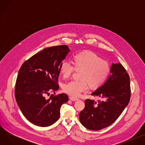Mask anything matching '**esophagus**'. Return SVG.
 <instances>
[{
  "instance_id": "esophagus-1",
  "label": "esophagus",
  "mask_w": 145,
  "mask_h": 145,
  "mask_svg": "<svg viewBox=\"0 0 145 145\" xmlns=\"http://www.w3.org/2000/svg\"><path fill=\"white\" fill-rule=\"evenodd\" d=\"M69 99H70V100H71L73 101H76V100H78V98L74 97H69Z\"/></svg>"
}]
</instances>
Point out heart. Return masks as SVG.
<instances>
[{
    "instance_id": "b5f03b06",
    "label": "heart",
    "mask_w": 145,
    "mask_h": 145,
    "mask_svg": "<svg viewBox=\"0 0 145 145\" xmlns=\"http://www.w3.org/2000/svg\"><path fill=\"white\" fill-rule=\"evenodd\" d=\"M74 66L69 61H63L60 66V71L65 78L71 76L74 71L81 70L80 80H71L63 86L64 91L68 95L78 97L88 90V84L95 87L101 85L106 79L110 72L108 62L91 52H85L74 57Z\"/></svg>"
}]
</instances>
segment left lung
<instances>
[{"mask_svg": "<svg viewBox=\"0 0 145 145\" xmlns=\"http://www.w3.org/2000/svg\"><path fill=\"white\" fill-rule=\"evenodd\" d=\"M130 77L120 63L112 64L110 75L104 84L91 93L105 101L87 99L80 112L81 123L86 128L97 131L113 123L128 105L130 99Z\"/></svg>", "mask_w": 145, "mask_h": 145, "instance_id": "8db88e82", "label": "left lung"}]
</instances>
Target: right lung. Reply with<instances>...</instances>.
Returning a JSON list of instances; mask_svg holds the SVG:
<instances>
[{"instance_id":"1","label":"right lung","mask_w":145,"mask_h":145,"mask_svg":"<svg viewBox=\"0 0 145 145\" xmlns=\"http://www.w3.org/2000/svg\"><path fill=\"white\" fill-rule=\"evenodd\" d=\"M70 51L67 45L46 48L26 61L19 71L16 101L25 118L38 126L53 125L59 118L62 105L68 101L65 93L46 96L59 89L60 66Z\"/></svg>"}]
</instances>
